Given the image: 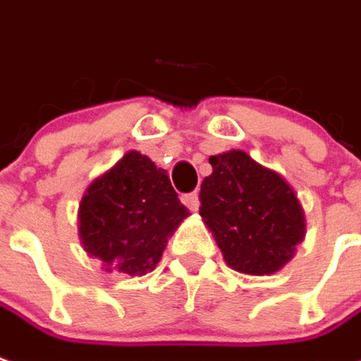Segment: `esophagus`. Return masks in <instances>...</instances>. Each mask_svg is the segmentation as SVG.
Returning a JSON list of instances; mask_svg holds the SVG:
<instances>
[{
    "mask_svg": "<svg viewBox=\"0 0 361 361\" xmlns=\"http://www.w3.org/2000/svg\"><path fill=\"white\" fill-rule=\"evenodd\" d=\"M181 201L185 203V207H188L189 211H197V209H199V195H197V191H191V193H185V195L181 197Z\"/></svg>",
    "mask_w": 361,
    "mask_h": 361,
    "instance_id": "1",
    "label": "esophagus"
}]
</instances>
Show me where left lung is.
I'll return each instance as SVG.
<instances>
[{
	"label": "left lung",
	"instance_id": "obj_1",
	"mask_svg": "<svg viewBox=\"0 0 361 361\" xmlns=\"http://www.w3.org/2000/svg\"><path fill=\"white\" fill-rule=\"evenodd\" d=\"M213 173L199 191V215L226 264L250 276H269L293 258L305 236L299 199L279 173L242 150L209 158Z\"/></svg>",
	"mask_w": 361,
	"mask_h": 361
}]
</instances>
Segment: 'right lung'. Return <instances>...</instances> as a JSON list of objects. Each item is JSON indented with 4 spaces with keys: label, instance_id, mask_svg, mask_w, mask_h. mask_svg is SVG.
Masks as SVG:
<instances>
[{
    "label": "right lung",
    "instance_id": "obj_1",
    "mask_svg": "<svg viewBox=\"0 0 361 361\" xmlns=\"http://www.w3.org/2000/svg\"><path fill=\"white\" fill-rule=\"evenodd\" d=\"M188 215L166 170L133 150L87 188L80 205V236L85 252L109 269L145 276Z\"/></svg>",
    "mask_w": 361,
    "mask_h": 361
}]
</instances>
